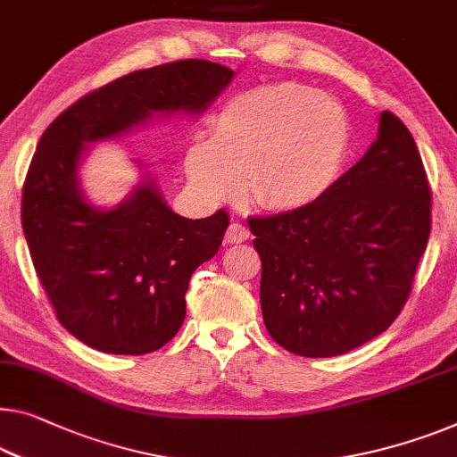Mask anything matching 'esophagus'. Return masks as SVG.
Listing matches in <instances>:
<instances>
[{"instance_id": "1", "label": "esophagus", "mask_w": 457, "mask_h": 457, "mask_svg": "<svg viewBox=\"0 0 457 457\" xmlns=\"http://www.w3.org/2000/svg\"><path fill=\"white\" fill-rule=\"evenodd\" d=\"M248 237H250V229L244 226V223H240V221L231 223V226L228 228V231H226L228 244H242V242H246Z\"/></svg>"}]
</instances>
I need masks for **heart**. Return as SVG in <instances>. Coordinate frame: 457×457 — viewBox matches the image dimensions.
I'll use <instances>...</instances> for the list:
<instances>
[{
  "instance_id": "heart-1",
  "label": "heart",
  "mask_w": 457,
  "mask_h": 457,
  "mask_svg": "<svg viewBox=\"0 0 457 457\" xmlns=\"http://www.w3.org/2000/svg\"><path fill=\"white\" fill-rule=\"evenodd\" d=\"M351 147V125L337 102L299 84L240 92L217 114L213 135H195L185 152L193 187L209 201L242 190L258 207H308L335 187Z\"/></svg>"
}]
</instances>
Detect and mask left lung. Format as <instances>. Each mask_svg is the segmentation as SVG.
Returning a JSON list of instances; mask_svg holds the SVG:
<instances>
[{"mask_svg":"<svg viewBox=\"0 0 457 457\" xmlns=\"http://www.w3.org/2000/svg\"><path fill=\"white\" fill-rule=\"evenodd\" d=\"M248 226L272 340L302 357L357 349L403 312L431 234V188L417 143L384 111L378 139L322 199L250 217Z\"/></svg>","mask_w":457,"mask_h":457,"instance_id":"8db88e82","label":"left lung"}]
</instances>
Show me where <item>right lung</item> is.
Returning a JSON list of instances; mask_svg holds the SVG:
<instances>
[{"label":"right lung","mask_w":457,"mask_h":457,"mask_svg":"<svg viewBox=\"0 0 457 457\" xmlns=\"http://www.w3.org/2000/svg\"><path fill=\"white\" fill-rule=\"evenodd\" d=\"M234 78L205 59L139 70L98 87L40 137L22 190V229L34 270L67 332L112 355L158 351L180 330L193 272L229 226L176 215L147 172L112 209L86 201L79 163L87 143L119 137L155 112L201 114Z\"/></svg>","instance_id":"add662e5"}]
</instances>
